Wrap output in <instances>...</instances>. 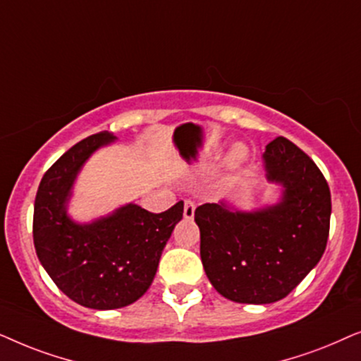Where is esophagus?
Returning a JSON list of instances; mask_svg holds the SVG:
<instances>
[{
  "instance_id": "esophagus-1",
  "label": "esophagus",
  "mask_w": 361,
  "mask_h": 361,
  "mask_svg": "<svg viewBox=\"0 0 361 361\" xmlns=\"http://www.w3.org/2000/svg\"><path fill=\"white\" fill-rule=\"evenodd\" d=\"M183 216L186 219H193V216H195V203H193V201H190V200L185 201Z\"/></svg>"
}]
</instances>
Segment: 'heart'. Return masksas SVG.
Masks as SVG:
<instances>
[{
    "mask_svg": "<svg viewBox=\"0 0 361 361\" xmlns=\"http://www.w3.org/2000/svg\"><path fill=\"white\" fill-rule=\"evenodd\" d=\"M249 158V148L246 143L243 142H238L234 143L233 147L229 148V152L226 153V166L229 168H238L241 166L244 161H246Z\"/></svg>",
    "mask_w": 361,
    "mask_h": 361,
    "instance_id": "obj_1",
    "label": "heart"
}]
</instances>
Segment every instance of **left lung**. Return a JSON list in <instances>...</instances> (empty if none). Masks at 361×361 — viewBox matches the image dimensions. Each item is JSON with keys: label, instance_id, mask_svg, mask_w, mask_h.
Masks as SVG:
<instances>
[{"label": "left lung", "instance_id": "1", "mask_svg": "<svg viewBox=\"0 0 361 361\" xmlns=\"http://www.w3.org/2000/svg\"><path fill=\"white\" fill-rule=\"evenodd\" d=\"M262 160L266 180L282 188L277 203L244 211L221 200L195 211L206 276L239 304L289 295L319 264L329 239L330 190L310 157L277 137Z\"/></svg>", "mask_w": 361, "mask_h": 361}]
</instances>
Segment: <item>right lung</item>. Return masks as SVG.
I'll return each instance as SVG.
<instances>
[{"instance_id":"right-lung-1","label":"right lung","mask_w":361,"mask_h":361,"mask_svg":"<svg viewBox=\"0 0 361 361\" xmlns=\"http://www.w3.org/2000/svg\"><path fill=\"white\" fill-rule=\"evenodd\" d=\"M114 142L112 133L100 132L69 148L42 176L32 218L42 267L69 299L95 310L127 307L145 294L183 218V201L160 214L127 203L90 223L71 218L67 208L84 163Z\"/></svg>"}]
</instances>
